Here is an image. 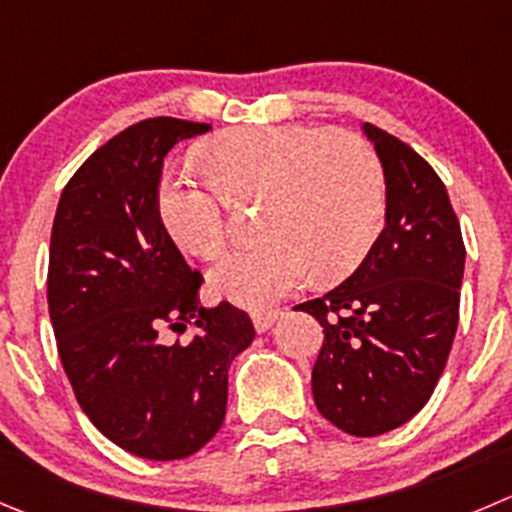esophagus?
Instances as JSON below:
<instances>
[{
  "instance_id": "esophagus-1",
  "label": "esophagus",
  "mask_w": 512,
  "mask_h": 512,
  "mask_svg": "<svg viewBox=\"0 0 512 512\" xmlns=\"http://www.w3.org/2000/svg\"><path fill=\"white\" fill-rule=\"evenodd\" d=\"M282 312L275 310V307H262V310H252V325H255L257 332H265L275 325V320L280 317Z\"/></svg>"
}]
</instances>
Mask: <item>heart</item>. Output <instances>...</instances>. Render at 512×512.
Masks as SVG:
<instances>
[{"mask_svg": "<svg viewBox=\"0 0 512 512\" xmlns=\"http://www.w3.org/2000/svg\"><path fill=\"white\" fill-rule=\"evenodd\" d=\"M210 180L165 175L157 212L187 255L212 260L230 242V205L262 200L260 245L212 270L217 295L262 305L320 280L352 275L385 220V172L375 147L347 130L305 124L235 127L200 147Z\"/></svg>", "mask_w": 512, "mask_h": 512, "instance_id": "obj_1", "label": "heart"}]
</instances>
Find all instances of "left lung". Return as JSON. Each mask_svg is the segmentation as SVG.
Segmentation results:
<instances>
[{
	"label": "left lung",
	"instance_id": "obj_1",
	"mask_svg": "<svg viewBox=\"0 0 512 512\" xmlns=\"http://www.w3.org/2000/svg\"><path fill=\"white\" fill-rule=\"evenodd\" d=\"M388 187L385 230L335 290L307 300L325 340L312 367L322 418L357 438L408 423L438 385L460 317L465 245L438 172L365 122Z\"/></svg>",
	"mask_w": 512,
	"mask_h": 512
}]
</instances>
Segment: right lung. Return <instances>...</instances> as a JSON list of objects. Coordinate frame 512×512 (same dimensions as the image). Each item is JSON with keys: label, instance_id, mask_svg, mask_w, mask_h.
<instances>
[{"label": "right lung", "instance_id": "add662e5", "mask_svg": "<svg viewBox=\"0 0 512 512\" xmlns=\"http://www.w3.org/2000/svg\"><path fill=\"white\" fill-rule=\"evenodd\" d=\"M210 124L142 119L87 157L59 197L47 302L79 408L114 445L147 460L197 453L222 428L227 370L255 337L230 302L200 307L192 270L157 212L165 157ZM198 327L187 343L161 332Z\"/></svg>", "mask_w": 512, "mask_h": 512}]
</instances>
